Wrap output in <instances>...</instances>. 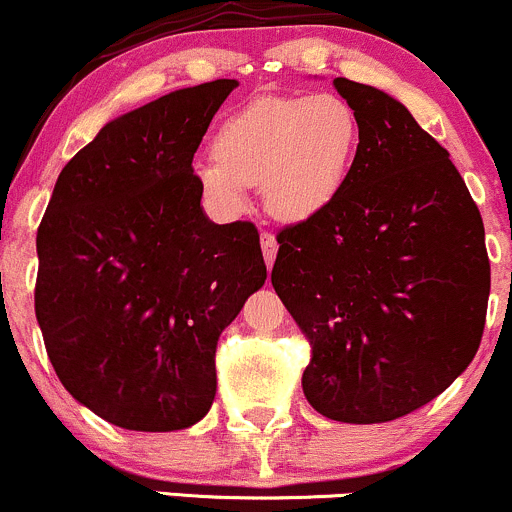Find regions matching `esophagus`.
<instances>
[{
  "label": "esophagus",
  "instance_id": "34e87169",
  "mask_svg": "<svg viewBox=\"0 0 512 512\" xmlns=\"http://www.w3.org/2000/svg\"><path fill=\"white\" fill-rule=\"evenodd\" d=\"M261 249H263V258H266V266H273V258H276L278 244H276V236L271 231H261Z\"/></svg>",
  "mask_w": 512,
  "mask_h": 512
}]
</instances>
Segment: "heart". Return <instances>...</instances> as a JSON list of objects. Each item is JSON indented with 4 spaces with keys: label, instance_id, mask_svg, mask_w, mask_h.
Returning <instances> with one entry per match:
<instances>
[{
    "label": "heart",
    "instance_id": "b5f03b06",
    "mask_svg": "<svg viewBox=\"0 0 512 512\" xmlns=\"http://www.w3.org/2000/svg\"><path fill=\"white\" fill-rule=\"evenodd\" d=\"M361 121L336 94L266 96L231 111L214 134V161L196 166L204 194L226 214L246 209V186L281 221L316 219L346 189Z\"/></svg>",
    "mask_w": 512,
    "mask_h": 512
}]
</instances>
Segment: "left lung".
Instances as JSON below:
<instances>
[{
	"mask_svg": "<svg viewBox=\"0 0 512 512\" xmlns=\"http://www.w3.org/2000/svg\"><path fill=\"white\" fill-rule=\"evenodd\" d=\"M333 84L361 121L356 166L323 214L278 231L271 283L311 346L308 403L331 421L386 423L473 361L490 261L448 151L381 89Z\"/></svg>",
	"mask_w": 512,
	"mask_h": 512,
	"instance_id": "8db88e82",
	"label": "left lung"
}]
</instances>
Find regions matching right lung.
<instances>
[{
  "instance_id": "obj_1",
  "label": "right lung",
  "mask_w": 512,
  "mask_h": 512,
  "mask_svg": "<svg viewBox=\"0 0 512 512\" xmlns=\"http://www.w3.org/2000/svg\"><path fill=\"white\" fill-rule=\"evenodd\" d=\"M236 79L109 121L59 174L37 231L34 311L62 386L119 428L194 426L216 343L266 281L251 221L201 211L196 149Z\"/></svg>"
}]
</instances>
